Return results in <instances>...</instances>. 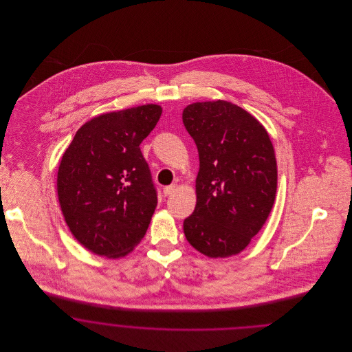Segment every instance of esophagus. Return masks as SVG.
Masks as SVG:
<instances>
[{
	"mask_svg": "<svg viewBox=\"0 0 352 352\" xmlns=\"http://www.w3.org/2000/svg\"><path fill=\"white\" fill-rule=\"evenodd\" d=\"M175 190H177V184H170V186H166V187L164 188V194H165V197H168V195H171Z\"/></svg>",
	"mask_w": 352,
	"mask_h": 352,
	"instance_id": "1",
	"label": "esophagus"
}]
</instances>
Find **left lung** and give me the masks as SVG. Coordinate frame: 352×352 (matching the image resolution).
Here are the masks:
<instances>
[{
    "mask_svg": "<svg viewBox=\"0 0 352 352\" xmlns=\"http://www.w3.org/2000/svg\"><path fill=\"white\" fill-rule=\"evenodd\" d=\"M197 144V206L184 219L187 241L208 257L243 251L272 211L277 164L265 128L230 101H201L184 109Z\"/></svg>",
    "mask_w": 352,
    "mask_h": 352,
    "instance_id": "obj_1",
    "label": "left lung"
}]
</instances>
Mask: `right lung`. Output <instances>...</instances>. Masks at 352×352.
Here are the masks:
<instances>
[{"mask_svg": "<svg viewBox=\"0 0 352 352\" xmlns=\"http://www.w3.org/2000/svg\"><path fill=\"white\" fill-rule=\"evenodd\" d=\"M155 104L94 118L76 132L58 170V199L68 228L88 251L109 258L146 234L157 190L140 144L161 118Z\"/></svg>", "mask_w": 352, "mask_h": 352, "instance_id": "1", "label": "right lung"}]
</instances>
